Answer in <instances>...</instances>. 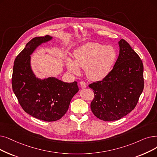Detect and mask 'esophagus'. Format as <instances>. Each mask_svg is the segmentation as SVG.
Segmentation results:
<instances>
[{"mask_svg": "<svg viewBox=\"0 0 157 157\" xmlns=\"http://www.w3.org/2000/svg\"><path fill=\"white\" fill-rule=\"evenodd\" d=\"M79 84H80V86H81V87L82 88H86V83L84 81H80L79 82Z\"/></svg>", "mask_w": 157, "mask_h": 157, "instance_id": "1", "label": "esophagus"}]
</instances>
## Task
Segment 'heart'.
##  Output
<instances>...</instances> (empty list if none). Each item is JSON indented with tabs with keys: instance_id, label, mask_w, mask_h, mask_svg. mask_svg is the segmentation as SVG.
<instances>
[{
	"instance_id": "heart-1",
	"label": "heart",
	"mask_w": 157,
	"mask_h": 157,
	"mask_svg": "<svg viewBox=\"0 0 157 157\" xmlns=\"http://www.w3.org/2000/svg\"><path fill=\"white\" fill-rule=\"evenodd\" d=\"M74 56L75 62L67 59L68 69L74 74H79L81 67L85 69L90 79L99 81L110 72L116 59V52L112 46L90 42L79 47Z\"/></svg>"
}]
</instances>
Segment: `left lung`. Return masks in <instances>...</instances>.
Instances as JSON below:
<instances>
[{
  "label": "left lung",
  "mask_w": 157,
  "mask_h": 157,
  "mask_svg": "<svg viewBox=\"0 0 157 157\" xmlns=\"http://www.w3.org/2000/svg\"><path fill=\"white\" fill-rule=\"evenodd\" d=\"M119 54L112 70L103 80L88 85L94 98L90 104L95 117L117 121L131 112L144 89V67L139 56L124 39L119 42Z\"/></svg>",
  "instance_id": "8db88e82"
}]
</instances>
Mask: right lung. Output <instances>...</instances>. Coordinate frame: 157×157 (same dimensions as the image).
I'll use <instances>...</instances> for the list:
<instances>
[{
	"label": "right lung",
	"mask_w": 157,
	"mask_h": 157,
	"mask_svg": "<svg viewBox=\"0 0 157 157\" xmlns=\"http://www.w3.org/2000/svg\"><path fill=\"white\" fill-rule=\"evenodd\" d=\"M52 38L49 35L35 37L26 44L15 59L11 80L13 92L23 110L47 122L62 118L72 98L79 91L76 81L65 83L53 77L40 79L34 74L30 55L37 47Z\"/></svg>",
	"instance_id": "add662e5"
}]
</instances>
